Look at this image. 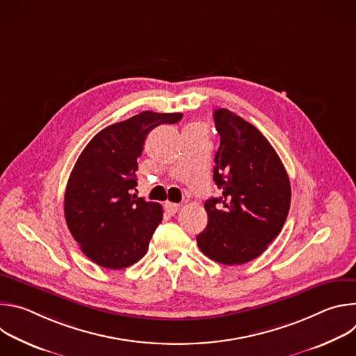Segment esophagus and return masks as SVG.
<instances>
[{
    "mask_svg": "<svg viewBox=\"0 0 356 356\" xmlns=\"http://www.w3.org/2000/svg\"><path fill=\"white\" fill-rule=\"evenodd\" d=\"M180 204H176V202H166L165 204V210H166V213H169L170 216H173V214H176L179 210H180Z\"/></svg>",
    "mask_w": 356,
    "mask_h": 356,
    "instance_id": "1",
    "label": "esophagus"
}]
</instances>
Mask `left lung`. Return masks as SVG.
<instances>
[{"label": "left lung", "instance_id": "8db88e82", "mask_svg": "<svg viewBox=\"0 0 356 356\" xmlns=\"http://www.w3.org/2000/svg\"><path fill=\"white\" fill-rule=\"evenodd\" d=\"M221 142L214 181L222 194L204 202L207 228L197 245L210 259L242 265L268 249L280 234L290 209L287 172L269 140L227 108L214 111Z\"/></svg>", "mask_w": 356, "mask_h": 356}]
</instances>
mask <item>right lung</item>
I'll use <instances>...</instances> for the list:
<instances>
[{
	"mask_svg": "<svg viewBox=\"0 0 356 356\" xmlns=\"http://www.w3.org/2000/svg\"><path fill=\"white\" fill-rule=\"evenodd\" d=\"M181 118V113L143 111L99 131L81 152L66 186L65 218L94 264L124 269L145 257L163 210L132 194L138 158L152 129Z\"/></svg>",
	"mask_w": 356,
	"mask_h": 356,
	"instance_id": "add662e5",
	"label": "right lung"
}]
</instances>
